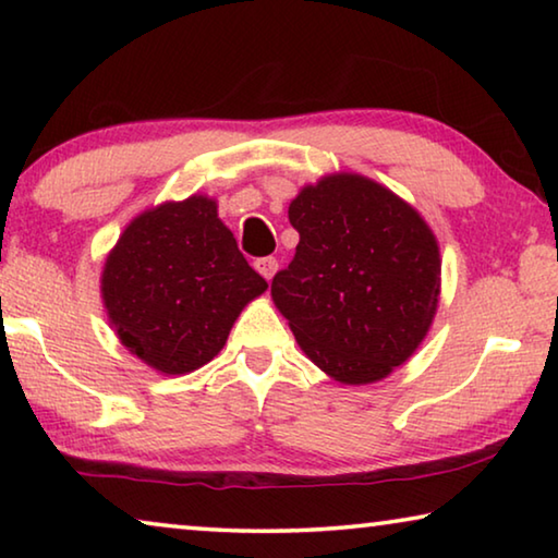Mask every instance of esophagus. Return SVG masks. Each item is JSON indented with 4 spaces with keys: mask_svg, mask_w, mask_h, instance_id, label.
Instances as JSON below:
<instances>
[{
    "mask_svg": "<svg viewBox=\"0 0 558 558\" xmlns=\"http://www.w3.org/2000/svg\"><path fill=\"white\" fill-rule=\"evenodd\" d=\"M253 266H256V270L260 272L263 278L270 280L272 276H276V270H278V260L272 258V256H266V258H258L256 263H253Z\"/></svg>",
    "mask_w": 558,
    "mask_h": 558,
    "instance_id": "obj_1",
    "label": "esophagus"
}]
</instances>
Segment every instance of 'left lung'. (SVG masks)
I'll list each match as a JSON object with an SVG mask.
<instances>
[{
	"instance_id": "obj_1",
	"label": "left lung",
	"mask_w": 558,
	"mask_h": 558,
	"mask_svg": "<svg viewBox=\"0 0 558 558\" xmlns=\"http://www.w3.org/2000/svg\"><path fill=\"white\" fill-rule=\"evenodd\" d=\"M288 219L300 243L270 295L302 352L342 384L389 376L436 315V235L418 211L359 174L305 186Z\"/></svg>"
}]
</instances>
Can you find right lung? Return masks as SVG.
Listing matches in <instances>:
<instances>
[{"instance_id":"obj_1","label":"right lung","mask_w":558,"mask_h":558,"mask_svg":"<svg viewBox=\"0 0 558 558\" xmlns=\"http://www.w3.org/2000/svg\"><path fill=\"white\" fill-rule=\"evenodd\" d=\"M266 288L206 196L140 214L102 270L120 342L162 374L211 362L241 310Z\"/></svg>"}]
</instances>
